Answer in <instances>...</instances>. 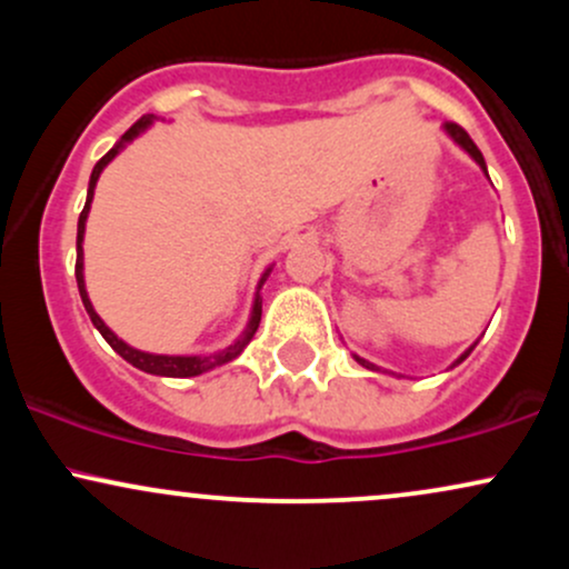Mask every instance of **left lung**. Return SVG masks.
I'll list each match as a JSON object with an SVG mask.
<instances>
[{
  "instance_id": "obj_1",
  "label": "left lung",
  "mask_w": 569,
  "mask_h": 569,
  "mask_svg": "<svg viewBox=\"0 0 569 569\" xmlns=\"http://www.w3.org/2000/svg\"><path fill=\"white\" fill-rule=\"evenodd\" d=\"M443 130H447V133H449V136H452V141H455V143H460V147H462V149H466V152H468V154H471V158H473L476 162H479V166H481V171H485V173H487V162H485V154H481V152H479V147H476V143H473V139H471V136H468V133H466V130H462L460 126H457V122H447V126H443ZM473 348H476V345H473ZM473 348H468L466 352H462V356H460V358H457V361H455V363L466 361V358H468V352H471ZM352 358H356V361H358V363H361V367H367V369H371V371H377V367H375V363H369V361H367V358H361V356H352Z\"/></svg>"
}]
</instances>
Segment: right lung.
I'll use <instances>...</instances> for the list:
<instances>
[{"label": "right lung", "instance_id": "1", "mask_svg": "<svg viewBox=\"0 0 569 569\" xmlns=\"http://www.w3.org/2000/svg\"><path fill=\"white\" fill-rule=\"evenodd\" d=\"M152 120H154V117H152V114H147V117H141L139 122H133V126H130V128L126 130V133H122V139L117 141L114 147L109 149V152L103 154V158L96 162L93 173H90L88 200H84V208H82V213H80V221H77V267H74L77 289H80L82 305H84V310H88L90 321H93L96 329L101 331V337L107 339L109 345H112V350L120 352V356L126 358L128 363H133L136 369L147 371V375H158V377H198V375H202V371L217 369V367H224V363H230L232 358H238L240 352H243L246 345L251 342V337L257 335V329H259V321H262V299H259V291H257V299H253L251 321H248V326H246L243 335H240L238 339H234V342L230 345V348H224V350L213 352V356H154V352H143V350L130 348L128 342H122V339L117 337L114 331L109 329V326L101 321V318H98V312L93 310V305H90V299H88V291H84V276H82V238H84V221H88L90 202H93V189H96V181H98V176H101L103 168H107L109 162H112V160L117 158V154H120V149L126 147V143L133 141L136 136L143 133V130H147L149 126H152ZM267 276H270V270L264 272L262 280H259V289H262V283L267 280Z\"/></svg>", "mask_w": 569, "mask_h": 569}]
</instances>
